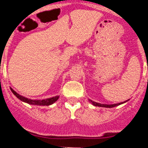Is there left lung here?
Instances as JSON below:
<instances>
[{
  "label": "left lung",
  "mask_w": 148,
  "mask_h": 148,
  "mask_svg": "<svg viewBox=\"0 0 148 148\" xmlns=\"http://www.w3.org/2000/svg\"><path fill=\"white\" fill-rule=\"evenodd\" d=\"M91 103L93 104L94 106H98V107H103V108H114L116 106H118L119 105V104H99V103H96V102H94L92 101H90Z\"/></svg>",
  "instance_id": "8db88e82"
}]
</instances>
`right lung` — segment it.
Instances as JSON below:
<instances>
[{
  "instance_id": "add662e5",
  "label": "right lung",
  "mask_w": 148,
  "mask_h": 148,
  "mask_svg": "<svg viewBox=\"0 0 148 148\" xmlns=\"http://www.w3.org/2000/svg\"><path fill=\"white\" fill-rule=\"evenodd\" d=\"M12 92H13V94L16 96L18 99H20L22 101H24V102H27L29 104H34V105H44V106H48L50 105V104H53L54 102H56V101L58 100V96H56V97H53L51 99H45V100H31V99H28L25 97H23L21 95H20L19 94L17 93L16 92H15L14 90L12 89Z\"/></svg>"
}]
</instances>
